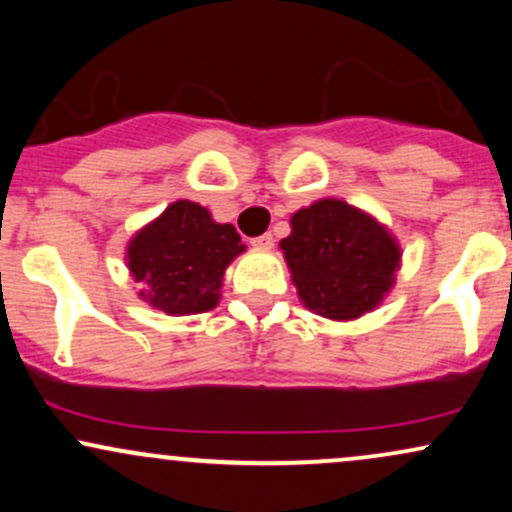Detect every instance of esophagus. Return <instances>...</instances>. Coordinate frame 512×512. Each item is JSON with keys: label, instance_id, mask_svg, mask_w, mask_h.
Masks as SVG:
<instances>
[{"label": "esophagus", "instance_id": "34e87169", "mask_svg": "<svg viewBox=\"0 0 512 512\" xmlns=\"http://www.w3.org/2000/svg\"><path fill=\"white\" fill-rule=\"evenodd\" d=\"M252 245H255V248H260V250H269L274 245V236H272V233H264V236L252 240Z\"/></svg>", "mask_w": 512, "mask_h": 512}]
</instances>
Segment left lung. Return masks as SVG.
<instances>
[{
	"instance_id": "1",
	"label": "left lung",
	"mask_w": 512,
	"mask_h": 512,
	"mask_svg": "<svg viewBox=\"0 0 512 512\" xmlns=\"http://www.w3.org/2000/svg\"><path fill=\"white\" fill-rule=\"evenodd\" d=\"M298 298L327 320H356L385 301L402 262L399 243L375 216L344 199H317L291 216L279 243Z\"/></svg>"
}]
</instances>
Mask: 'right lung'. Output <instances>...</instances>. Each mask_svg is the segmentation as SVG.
I'll use <instances>...</instances> for the list:
<instances>
[{"label":"right lung","mask_w":512,"mask_h":512,"mask_svg":"<svg viewBox=\"0 0 512 512\" xmlns=\"http://www.w3.org/2000/svg\"><path fill=\"white\" fill-rule=\"evenodd\" d=\"M243 252L231 223H216L202 204L178 199L134 233L127 267L151 308L197 315L219 305L223 274Z\"/></svg>","instance_id":"add662e5"}]
</instances>
